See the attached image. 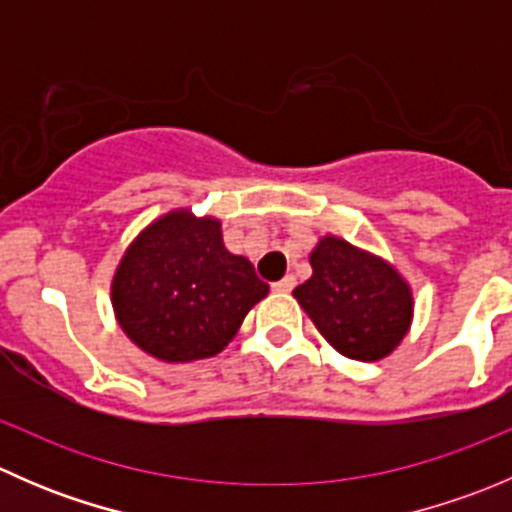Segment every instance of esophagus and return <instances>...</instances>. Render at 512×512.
<instances>
[{
  "instance_id": "esophagus-1",
  "label": "esophagus",
  "mask_w": 512,
  "mask_h": 512,
  "mask_svg": "<svg viewBox=\"0 0 512 512\" xmlns=\"http://www.w3.org/2000/svg\"><path fill=\"white\" fill-rule=\"evenodd\" d=\"M294 285H297V280H294V275H287V277H282L280 282H275V285H272V289H275V292H292L294 289Z\"/></svg>"
}]
</instances>
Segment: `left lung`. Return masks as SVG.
<instances>
[{"instance_id": "8db88e82", "label": "left lung", "mask_w": 512, "mask_h": 512, "mask_svg": "<svg viewBox=\"0 0 512 512\" xmlns=\"http://www.w3.org/2000/svg\"><path fill=\"white\" fill-rule=\"evenodd\" d=\"M309 265L312 277L292 294L339 354L379 361L399 347L414 319V294L394 265L334 235L317 242Z\"/></svg>"}]
</instances>
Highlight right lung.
Returning <instances> with one entry per match:
<instances>
[{
    "mask_svg": "<svg viewBox=\"0 0 512 512\" xmlns=\"http://www.w3.org/2000/svg\"><path fill=\"white\" fill-rule=\"evenodd\" d=\"M267 292L252 262L227 252L218 218L178 208L126 247L111 304L138 349L168 364H188L223 352Z\"/></svg>",
    "mask_w": 512,
    "mask_h": 512,
    "instance_id": "1",
    "label": "right lung"
}]
</instances>
